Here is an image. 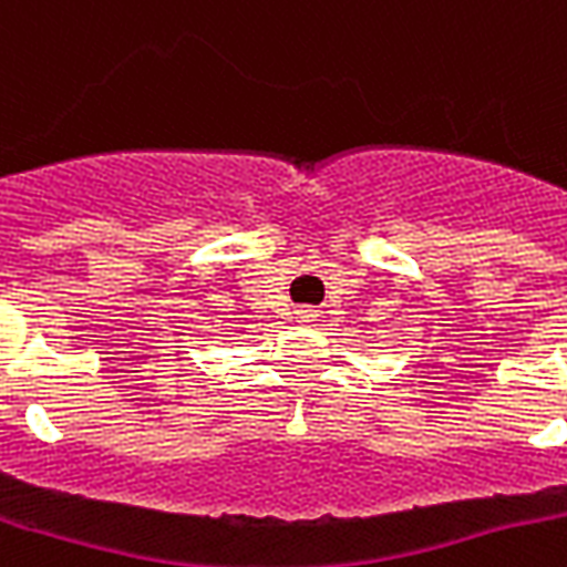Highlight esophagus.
I'll list each match as a JSON object with an SVG mask.
<instances>
[{
  "mask_svg": "<svg viewBox=\"0 0 567 567\" xmlns=\"http://www.w3.org/2000/svg\"><path fill=\"white\" fill-rule=\"evenodd\" d=\"M297 318H300V321H312L315 312L312 309H297Z\"/></svg>",
  "mask_w": 567,
  "mask_h": 567,
  "instance_id": "obj_1",
  "label": "esophagus"
}]
</instances>
